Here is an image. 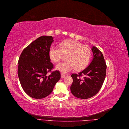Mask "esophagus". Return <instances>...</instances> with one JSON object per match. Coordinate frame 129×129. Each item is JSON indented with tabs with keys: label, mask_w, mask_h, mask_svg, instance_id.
Returning <instances> with one entry per match:
<instances>
[{
	"label": "esophagus",
	"mask_w": 129,
	"mask_h": 129,
	"mask_svg": "<svg viewBox=\"0 0 129 129\" xmlns=\"http://www.w3.org/2000/svg\"><path fill=\"white\" fill-rule=\"evenodd\" d=\"M65 76H66L65 75L63 74H61V78H64V77H65Z\"/></svg>",
	"instance_id": "obj_1"
}]
</instances>
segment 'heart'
I'll use <instances>...</instances> for the list:
<instances>
[{"label":"heart","instance_id":"b5f03b06","mask_svg":"<svg viewBox=\"0 0 129 129\" xmlns=\"http://www.w3.org/2000/svg\"><path fill=\"white\" fill-rule=\"evenodd\" d=\"M64 54L68 55L67 61L59 63L55 69L65 74L75 69L81 71L85 68L90 60L91 51L89 47L76 40L66 41L61 44L60 47L53 46L49 49V57L54 62H58Z\"/></svg>","mask_w":129,"mask_h":129}]
</instances>
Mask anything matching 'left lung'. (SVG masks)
<instances>
[{"mask_svg":"<svg viewBox=\"0 0 129 129\" xmlns=\"http://www.w3.org/2000/svg\"><path fill=\"white\" fill-rule=\"evenodd\" d=\"M91 50L93 59L90 65L82 72L71 76L73 79L71 92L79 99H89L95 95L100 90L106 76L107 66L103 54L94 46Z\"/></svg>","mask_w":129,"mask_h":129,"instance_id":"8db88e82","label":"left lung"}]
</instances>
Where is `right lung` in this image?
Masks as SVG:
<instances>
[{
    "label": "right lung",
    "instance_id": "obj_1",
    "mask_svg": "<svg viewBox=\"0 0 129 129\" xmlns=\"http://www.w3.org/2000/svg\"><path fill=\"white\" fill-rule=\"evenodd\" d=\"M53 41L52 36H42L23 50L18 59V76L24 91L31 98L43 99L53 90L60 79L58 71L51 72L53 65L49 51Z\"/></svg>",
    "mask_w": 129,
    "mask_h": 129
}]
</instances>
